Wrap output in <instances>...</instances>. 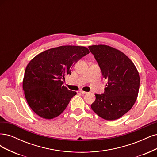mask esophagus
Segmentation results:
<instances>
[{"label":"esophagus","mask_w":157,"mask_h":157,"mask_svg":"<svg viewBox=\"0 0 157 157\" xmlns=\"http://www.w3.org/2000/svg\"><path fill=\"white\" fill-rule=\"evenodd\" d=\"M79 93H82V94H87V92H85V91H83V90H80V91H79Z\"/></svg>","instance_id":"34e87169"}]
</instances>
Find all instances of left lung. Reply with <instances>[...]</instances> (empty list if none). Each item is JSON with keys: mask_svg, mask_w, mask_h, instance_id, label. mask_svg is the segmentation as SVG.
<instances>
[{"mask_svg": "<svg viewBox=\"0 0 157 157\" xmlns=\"http://www.w3.org/2000/svg\"><path fill=\"white\" fill-rule=\"evenodd\" d=\"M102 76L108 80L103 94H95L91 108L99 117L113 121L134 105L138 94L140 75L134 63L123 52L108 45L89 46Z\"/></svg>", "mask_w": 157, "mask_h": 157, "instance_id": "left-lung-1", "label": "left lung"}]
</instances>
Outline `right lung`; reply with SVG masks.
<instances>
[{
	"label": "right lung",
	"mask_w": 157,
	"mask_h": 157,
	"mask_svg": "<svg viewBox=\"0 0 157 157\" xmlns=\"http://www.w3.org/2000/svg\"><path fill=\"white\" fill-rule=\"evenodd\" d=\"M89 53L83 46L64 45L37 55L27 66L23 89L27 103L40 117L52 119L61 114L76 92L63 85L72 67Z\"/></svg>",
	"instance_id": "right-lung-1"
}]
</instances>
